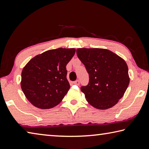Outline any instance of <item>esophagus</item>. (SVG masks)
<instances>
[{"label": "esophagus", "mask_w": 149, "mask_h": 149, "mask_svg": "<svg viewBox=\"0 0 149 149\" xmlns=\"http://www.w3.org/2000/svg\"><path fill=\"white\" fill-rule=\"evenodd\" d=\"M73 83H74V84H76V85H77V86H79V85L80 84V81H79V80H76V81H74V82H73Z\"/></svg>", "instance_id": "esophagus-1"}]
</instances>
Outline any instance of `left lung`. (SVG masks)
<instances>
[{
  "instance_id": "left-lung-1",
  "label": "left lung",
  "mask_w": 149,
  "mask_h": 149,
  "mask_svg": "<svg viewBox=\"0 0 149 149\" xmlns=\"http://www.w3.org/2000/svg\"><path fill=\"white\" fill-rule=\"evenodd\" d=\"M77 54L89 74L88 84L80 88L88 102L103 110L115 105L130 83L126 61L103 48H79Z\"/></svg>"
}]
</instances>
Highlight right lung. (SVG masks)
Returning a JSON list of instances; mask_svg holds the SVG:
<instances>
[{
  "label": "right lung",
  "mask_w": 149,
  "mask_h": 149,
  "mask_svg": "<svg viewBox=\"0 0 149 149\" xmlns=\"http://www.w3.org/2000/svg\"><path fill=\"white\" fill-rule=\"evenodd\" d=\"M75 52L74 48L49 49L34 57L23 67L21 87L33 105L48 109L62 101L70 88L66 66Z\"/></svg>",
  "instance_id": "obj_1"
}]
</instances>
